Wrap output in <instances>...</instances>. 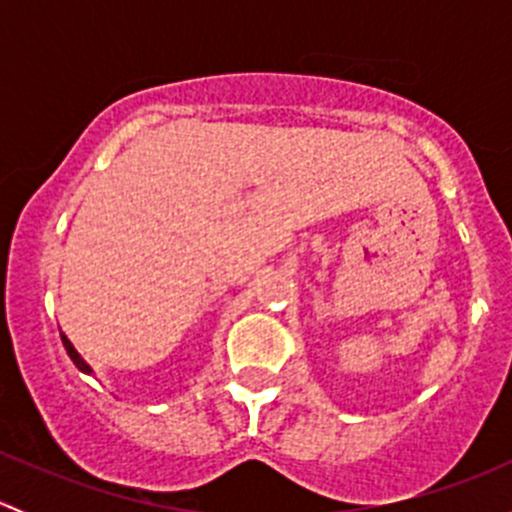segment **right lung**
I'll use <instances>...</instances> for the list:
<instances>
[{"label":"right lung","instance_id":"add662e5","mask_svg":"<svg viewBox=\"0 0 512 512\" xmlns=\"http://www.w3.org/2000/svg\"><path fill=\"white\" fill-rule=\"evenodd\" d=\"M61 342H64V347H66V354L71 356V361H74V364H76V369H79V371H84V374H91V366L86 364L84 359H81V354L76 352V349H74V344H71L69 339L64 337V334H61Z\"/></svg>","mask_w":512,"mask_h":512}]
</instances>
